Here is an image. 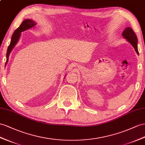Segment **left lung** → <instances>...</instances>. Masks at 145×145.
<instances>
[{
	"instance_id": "1",
	"label": "left lung",
	"mask_w": 145,
	"mask_h": 145,
	"mask_svg": "<svg viewBox=\"0 0 145 145\" xmlns=\"http://www.w3.org/2000/svg\"><path fill=\"white\" fill-rule=\"evenodd\" d=\"M125 39L127 40L128 42L131 43L132 46L134 48L137 54L139 55V53L138 51V46H137V43H138V39L135 32L132 29V28L127 27L125 28L124 30L122 32V34Z\"/></svg>"
}]
</instances>
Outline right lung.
Segmentation results:
<instances>
[{"label": "right lung", "mask_w": 145, "mask_h": 145, "mask_svg": "<svg viewBox=\"0 0 145 145\" xmlns=\"http://www.w3.org/2000/svg\"><path fill=\"white\" fill-rule=\"evenodd\" d=\"M36 25V23L33 21L32 20H29L27 19L23 21V23H21V24L20 25V27L17 28L15 31L14 32L12 36V39H11V42L10 43V45L8 47V49H7V61L5 63V65H7V62L8 61V58H9V56L11 53V51H12L13 49V48L15 46L16 44L19 41V39L20 38L21 34L22 32L25 31L26 30H28V29L34 27L35 25ZM65 78V77H64Z\"/></svg>", "instance_id": "1"}]
</instances>
